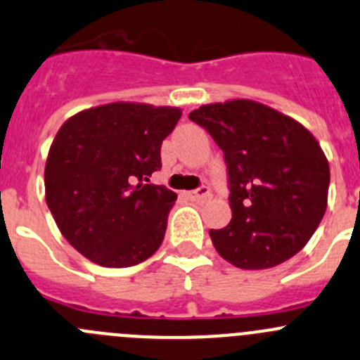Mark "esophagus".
<instances>
[{
    "instance_id": "1",
    "label": "esophagus",
    "mask_w": 360,
    "mask_h": 360,
    "mask_svg": "<svg viewBox=\"0 0 360 360\" xmlns=\"http://www.w3.org/2000/svg\"><path fill=\"white\" fill-rule=\"evenodd\" d=\"M209 195H211L209 186H198L197 190L186 191V197L190 198V200H200V198H207Z\"/></svg>"
}]
</instances>
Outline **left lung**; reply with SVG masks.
Returning a JSON list of instances; mask_svg holds the SVG:
<instances>
[{
	"mask_svg": "<svg viewBox=\"0 0 360 360\" xmlns=\"http://www.w3.org/2000/svg\"><path fill=\"white\" fill-rule=\"evenodd\" d=\"M223 151L232 219L209 230L216 251L240 269H269L306 246L327 209L329 163L292 117L251 100L190 112Z\"/></svg>",
	"mask_w": 360,
	"mask_h": 360,
	"instance_id": "1",
	"label": "left lung"
}]
</instances>
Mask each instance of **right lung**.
<instances>
[{
	"instance_id": "obj_1",
	"label": "right lung",
	"mask_w": 360,
	"mask_h": 360,
	"mask_svg": "<svg viewBox=\"0 0 360 360\" xmlns=\"http://www.w3.org/2000/svg\"><path fill=\"white\" fill-rule=\"evenodd\" d=\"M181 110L117 102L82 110L56 135L45 200L65 239L103 267H131L160 248L177 195L149 181Z\"/></svg>"
}]
</instances>
